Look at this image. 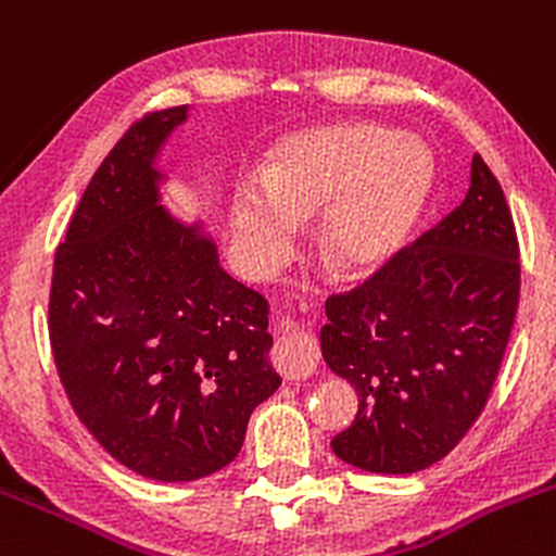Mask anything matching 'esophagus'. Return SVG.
Listing matches in <instances>:
<instances>
[{"instance_id": "1", "label": "esophagus", "mask_w": 556, "mask_h": 556, "mask_svg": "<svg viewBox=\"0 0 556 556\" xmlns=\"http://www.w3.org/2000/svg\"><path fill=\"white\" fill-rule=\"evenodd\" d=\"M318 362L316 342L307 340L296 324L286 320L283 331L278 334L276 348H273V364L286 380H305L307 375H313Z\"/></svg>"}]
</instances>
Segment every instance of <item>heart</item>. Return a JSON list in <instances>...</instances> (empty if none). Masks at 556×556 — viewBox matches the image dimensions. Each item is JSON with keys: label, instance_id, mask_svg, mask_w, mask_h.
Instances as JSON below:
<instances>
[{"label": "heart", "instance_id": "heart-1", "mask_svg": "<svg viewBox=\"0 0 556 556\" xmlns=\"http://www.w3.org/2000/svg\"><path fill=\"white\" fill-rule=\"evenodd\" d=\"M433 185V154L415 136L366 119L313 125L283 136L265 154L262 185L236 187L232 240L245 260L265 265L291 243V222L320 214V260L345 276H362L409 243Z\"/></svg>", "mask_w": 556, "mask_h": 556}]
</instances>
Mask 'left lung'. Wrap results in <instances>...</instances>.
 I'll return each instance as SVG.
<instances>
[{
    "label": "left lung",
    "instance_id": "obj_1",
    "mask_svg": "<svg viewBox=\"0 0 556 556\" xmlns=\"http://www.w3.org/2000/svg\"><path fill=\"white\" fill-rule=\"evenodd\" d=\"M519 305V243L479 154L466 198L362 286L326 300L320 353L358 393L331 439L340 460L415 473L442 460L488 404Z\"/></svg>",
    "mask_w": 556,
    "mask_h": 556
}]
</instances>
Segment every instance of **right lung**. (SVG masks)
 Here are the masks:
<instances>
[{"label": "right lung", "mask_w": 556, "mask_h": 556, "mask_svg": "<svg viewBox=\"0 0 556 556\" xmlns=\"http://www.w3.org/2000/svg\"><path fill=\"white\" fill-rule=\"evenodd\" d=\"M187 106L136 119L55 251L50 345L83 426L130 471L192 482L238 457L280 377L260 291L227 276L203 225L165 205L157 154Z\"/></svg>", "instance_id": "right-lung-1"}]
</instances>
